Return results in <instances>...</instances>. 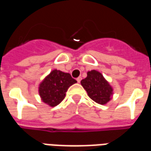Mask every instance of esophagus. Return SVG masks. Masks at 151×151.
<instances>
[{
    "label": "esophagus",
    "mask_w": 151,
    "mask_h": 151,
    "mask_svg": "<svg viewBox=\"0 0 151 151\" xmlns=\"http://www.w3.org/2000/svg\"><path fill=\"white\" fill-rule=\"evenodd\" d=\"M81 80H82V78H81V77H78V78H77V82H81Z\"/></svg>",
    "instance_id": "esophagus-1"
}]
</instances>
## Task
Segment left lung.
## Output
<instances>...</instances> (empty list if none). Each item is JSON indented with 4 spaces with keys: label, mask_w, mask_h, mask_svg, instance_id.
Listing matches in <instances>:
<instances>
[{
    "label": "left lung",
    "mask_w": 151,
    "mask_h": 151,
    "mask_svg": "<svg viewBox=\"0 0 151 151\" xmlns=\"http://www.w3.org/2000/svg\"><path fill=\"white\" fill-rule=\"evenodd\" d=\"M81 84L85 89L89 97L99 104H107L112 95V88L104 76L96 70L87 73V77L81 81Z\"/></svg>",
    "instance_id": "8db88e82"
}]
</instances>
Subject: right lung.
Masks as SVG:
<instances>
[{"label":"right lung","instance_id":"obj_1","mask_svg":"<svg viewBox=\"0 0 151 151\" xmlns=\"http://www.w3.org/2000/svg\"><path fill=\"white\" fill-rule=\"evenodd\" d=\"M76 82L69 73L55 69L40 84V97L45 104L55 107L64 99L69 86Z\"/></svg>","mask_w":151,"mask_h":151}]
</instances>
